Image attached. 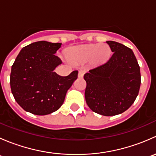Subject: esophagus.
I'll return each instance as SVG.
<instances>
[{
  "label": "esophagus",
  "mask_w": 156,
  "mask_h": 156,
  "mask_svg": "<svg viewBox=\"0 0 156 156\" xmlns=\"http://www.w3.org/2000/svg\"><path fill=\"white\" fill-rule=\"evenodd\" d=\"M85 72L86 71L84 70V69H80V70L78 71V78H83V76H84Z\"/></svg>",
  "instance_id": "1"
}]
</instances>
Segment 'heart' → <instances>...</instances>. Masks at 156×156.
<instances>
[{"label": "heart", "instance_id": "heart-1", "mask_svg": "<svg viewBox=\"0 0 156 156\" xmlns=\"http://www.w3.org/2000/svg\"><path fill=\"white\" fill-rule=\"evenodd\" d=\"M72 57L78 60H87L91 58L97 62H104L109 56L111 50L106 44H87L76 47L71 50Z\"/></svg>", "mask_w": 156, "mask_h": 156}]
</instances>
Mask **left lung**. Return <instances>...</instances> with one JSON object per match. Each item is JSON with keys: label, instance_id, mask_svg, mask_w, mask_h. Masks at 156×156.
Listing matches in <instances>:
<instances>
[{"label": "left lung", "instance_id": "left-lung-1", "mask_svg": "<svg viewBox=\"0 0 156 156\" xmlns=\"http://www.w3.org/2000/svg\"><path fill=\"white\" fill-rule=\"evenodd\" d=\"M112 52L105 63L84 75L85 100L93 112L112 116L125 112L136 100L141 76L137 60L131 49L108 41Z\"/></svg>", "mask_w": 156, "mask_h": 156}]
</instances>
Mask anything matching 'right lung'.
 <instances>
[{
    "mask_svg": "<svg viewBox=\"0 0 156 156\" xmlns=\"http://www.w3.org/2000/svg\"><path fill=\"white\" fill-rule=\"evenodd\" d=\"M61 45L45 41L34 42L24 47L16 58L11 69V91L25 111L45 115L58 110L78 78V71L65 77L54 72L62 63L55 55Z\"/></svg>",
    "mask_w": 156,
    "mask_h": 156,
    "instance_id": "right-lung-1",
    "label": "right lung"
}]
</instances>
